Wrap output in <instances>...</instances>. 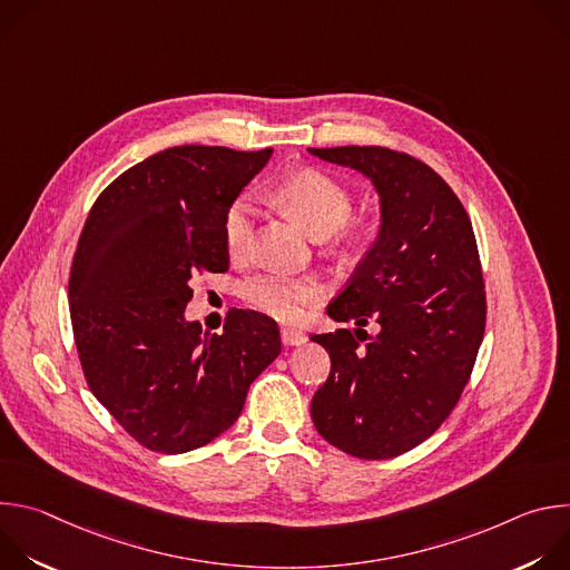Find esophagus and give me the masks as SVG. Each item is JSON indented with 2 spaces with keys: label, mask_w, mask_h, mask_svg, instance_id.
<instances>
[{
  "label": "esophagus",
  "mask_w": 570,
  "mask_h": 570,
  "mask_svg": "<svg viewBox=\"0 0 570 570\" xmlns=\"http://www.w3.org/2000/svg\"><path fill=\"white\" fill-rule=\"evenodd\" d=\"M282 343L284 345H302L306 343V334L299 332V330H282Z\"/></svg>",
  "instance_id": "esophagus-1"
}]
</instances>
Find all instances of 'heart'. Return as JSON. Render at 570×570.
I'll return each mask as SVG.
<instances>
[{
	"instance_id": "1",
	"label": "heart",
	"mask_w": 570,
	"mask_h": 570,
	"mask_svg": "<svg viewBox=\"0 0 570 570\" xmlns=\"http://www.w3.org/2000/svg\"><path fill=\"white\" fill-rule=\"evenodd\" d=\"M277 194L315 238L338 232L354 212L352 189L338 178L317 169H304L286 178ZM255 216L257 205L250 196H240L227 207L223 218V238L232 257H243L250 250ZM363 227L365 225H354L352 232H361ZM240 295L253 308L279 322H299L306 308L324 297V286L315 277L268 271L243 282Z\"/></svg>"
}]
</instances>
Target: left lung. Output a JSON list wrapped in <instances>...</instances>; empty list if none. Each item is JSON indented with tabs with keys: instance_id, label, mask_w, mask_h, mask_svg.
<instances>
[{
	"instance_id": "obj_1",
	"label": "left lung",
	"mask_w": 570,
	"mask_h": 570,
	"mask_svg": "<svg viewBox=\"0 0 570 570\" xmlns=\"http://www.w3.org/2000/svg\"><path fill=\"white\" fill-rule=\"evenodd\" d=\"M308 150L361 171L381 198L374 246L327 306L358 330L311 336L332 358L311 417L324 440L354 458H396L442 426L471 376L487 317L473 227L453 189L409 153ZM370 318L380 324L374 340L362 332Z\"/></svg>"
}]
</instances>
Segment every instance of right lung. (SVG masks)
<instances>
[{
    "label": "right lung",
    "mask_w": 570,
    "mask_h": 570,
    "mask_svg": "<svg viewBox=\"0 0 570 570\" xmlns=\"http://www.w3.org/2000/svg\"><path fill=\"white\" fill-rule=\"evenodd\" d=\"M273 148L174 146L112 180L92 205L69 273L86 381L141 446L187 453L227 431L279 356L277 322L234 308L223 334L185 320L191 279L225 273L223 218Z\"/></svg>",
    "instance_id": "obj_1"
}]
</instances>
